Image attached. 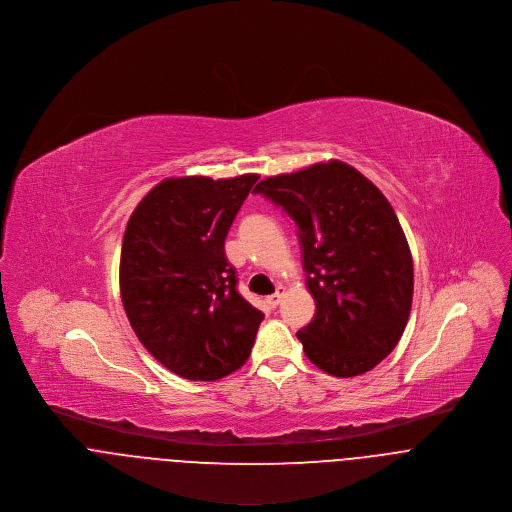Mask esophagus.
<instances>
[{"mask_svg":"<svg viewBox=\"0 0 512 512\" xmlns=\"http://www.w3.org/2000/svg\"><path fill=\"white\" fill-rule=\"evenodd\" d=\"M281 297H283V287H277V293L269 295V297L265 299V303L271 308H277L279 307V303H281Z\"/></svg>","mask_w":512,"mask_h":512,"instance_id":"obj_1","label":"esophagus"}]
</instances>
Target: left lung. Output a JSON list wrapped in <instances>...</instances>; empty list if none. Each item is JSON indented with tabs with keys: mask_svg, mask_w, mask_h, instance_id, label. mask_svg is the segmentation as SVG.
<instances>
[{
	"mask_svg": "<svg viewBox=\"0 0 512 512\" xmlns=\"http://www.w3.org/2000/svg\"><path fill=\"white\" fill-rule=\"evenodd\" d=\"M297 225L316 314L297 332L308 360L338 378L378 366L400 342L413 261L394 207L356 168L330 160L253 190Z\"/></svg>",
	"mask_w": 512,
	"mask_h": 512,
	"instance_id": "obj_1",
	"label": "left lung"
}]
</instances>
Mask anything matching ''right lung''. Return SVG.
<instances>
[{"label": "right lung", "mask_w": 512, "mask_h": 512, "mask_svg": "<svg viewBox=\"0 0 512 512\" xmlns=\"http://www.w3.org/2000/svg\"><path fill=\"white\" fill-rule=\"evenodd\" d=\"M257 180L168 178L128 219L122 307L144 348L186 380H219L251 354L263 312L237 293L225 237Z\"/></svg>", "instance_id": "obj_1"}]
</instances>
